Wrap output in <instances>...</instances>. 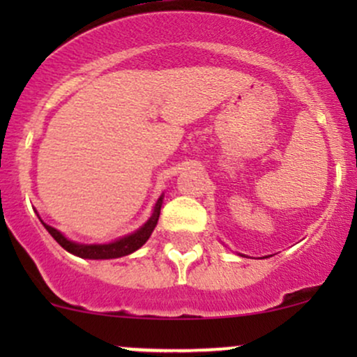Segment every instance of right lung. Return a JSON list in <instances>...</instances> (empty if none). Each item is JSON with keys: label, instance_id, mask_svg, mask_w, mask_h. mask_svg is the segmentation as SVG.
<instances>
[{"label": "right lung", "instance_id": "1", "mask_svg": "<svg viewBox=\"0 0 357 357\" xmlns=\"http://www.w3.org/2000/svg\"><path fill=\"white\" fill-rule=\"evenodd\" d=\"M162 198L165 195L159 196V199L154 204V210L151 218L142 225L141 228H137L136 231L129 233V235L122 236V238L110 241V243H77V241L68 240L63 233L56 230V228L50 227L45 221L40 218V221L43 223V227L47 228V231L55 238L56 243L60 245L61 248L67 250L68 253L72 255L80 257V258H89V260H110V258H121L126 255H130L136 250H139L142 245L149 240L151 233L154 231L155 225H158L159 220V213H161V206H162Z\"/></svg>", "mask_w": 357, "mask_h": 357}]
</instances>
